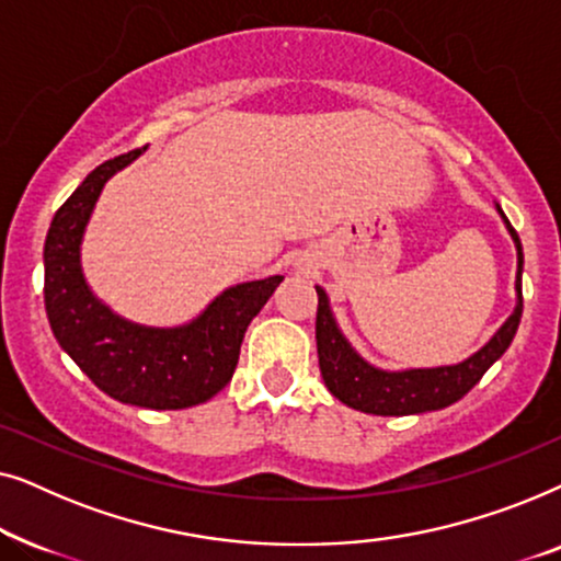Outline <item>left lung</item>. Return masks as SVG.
Returning a JSON list of instances; mask_svg holds the SVG:
<instances>
[{
    "instance_id": "obj_1",
    "label": "left lung",
    "mask_w": 561,
    "mask_h": 561,
    "mask_svg": "<svg viewBox=\"0 0 561 561\" xmlns=\"http://www.w3.org/2000/svg\"><path fill=\"white\" fill-rule=\"evenodd\" d=\"M505 227L516 242L518 271H516V294L518 304L505 324L497 329L485 347L467 357L465 363L444 367H419V370H380L363 359L355 347L344 340L342 329L336 327L334 313L329 309V298L324 288L317 286L319 309H317V352L319 370L324 378L329 393L340 398L350 409L375 413V416H409V413L439 411L457 403L459 398L478 386V380L488 373V367L511 347L516 336L520 313H524V294H520V273H524V250L511 221L505 219L497 206Z\"/></svg>"
}]
</instances>
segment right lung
I'll return each mask as SVG.
<instances>
[{
    "label": "right lung",
    "mask_w": 561,
    "mask_h": 561,
    "mask_svg": "<svg viewBox=\"0 0 561 561\" xmlns=\"http://www.w3.org/2000/svg\"><path fill=\"white\" fill-rule=\"evenodd\" d=\"M140 150L94 168L56 211L45 237V313L68 357L114 401L173 411L198 405L232 380L250 321L283 275L240 283L191 324L156 329L122 319L91 294L81 271V240L104 183Z\"/></svg>",
    "instance_id": "obj_1"
}]
</instances>
